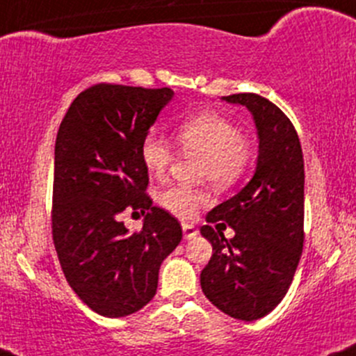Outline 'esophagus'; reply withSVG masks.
Masks as SVG:
<instances>
[{"instance_id": "34e87169", "label": "esophagus", "mask_w": 356, "mask_h": 356, "mask_svg": "<svg viewBox=\"0 0 356 356\" xmlns=\"http://www.w3.org/2000/svg\"><path fill=\"white\" fill-rule=\"evenodd\" d=\"M182 233H184L186 240H193V238H196L199 235V229L194 225H187V222H184V225H182Z\"/></svg>"}]
</instances>
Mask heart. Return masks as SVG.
<instances>
[{"mask_svg": "<svg viewBox=\"0 0 356 356\" xmlns=\"http://www.w3.org/2000/svg\"><path fill=\"white\" fill-rule=\"evenodd\" d=\"M177 142L187 154L202 159L201 179L221 189L243 177L252 157L243 131L218 113L202 111L186 118L177 128ZM140 154L147 170L157 177L165 174L172 162L169 143L155 134L145 136ZM208 201L204 191L182 186H170L159 194L160 204L181 218H193L199 206Z\"/></svg>", "mask_w": 356, "mask_h": 356, "instance_id": "obj_1", "label": "heart"}]
</instances>
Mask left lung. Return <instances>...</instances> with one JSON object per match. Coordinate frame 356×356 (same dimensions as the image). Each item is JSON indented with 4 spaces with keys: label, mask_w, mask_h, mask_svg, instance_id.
Segmentation results:
<instances>
[{
    "label": "left lung",
    "mask_w": 356,
    "mask_h": 356,
    "mask_svg": "<svg viewBox=\"0 0 356 356\" xmlns=\"http://www.w3.org/2000/svg\"><path fill=\"white\" fill-rule=\"evenodd\" d=\"M221 99L248 109L259 155L248 184L206 216L208 222L225 221L235 236L226 240L218 228H201L213 247L201 272V289L225 314L255 321L287 294L302 253V150L291 120L268 99L253 92Z\"/></svg>",
    "instance_id": "left-lung-1"
}]
</instances>
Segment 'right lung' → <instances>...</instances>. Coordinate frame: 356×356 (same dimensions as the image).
Instances as JSON below:
<instances>
[{"instance_id": "add662e5", "label": "right lung", "mask_w": 356, "mask_h": 356, "mask_svg": "<svg viewBox=\"0 0 356 356\" xmlns=\"http://www.w3.org/2000/svg\"><path fill=\"white\" fill-rule=\"evenodd\" d=\"M169 88L96 84L86 89L62 120L56 140L52 235L69 286L106 318L134 314L157 292L162 261L182 240L179 221L152 206L142 143ZM147 211L140 232L118 216Z\"/></svg>"}]
</instances>
